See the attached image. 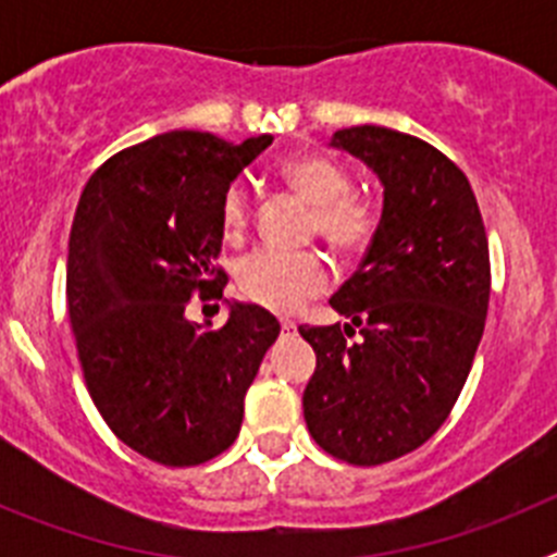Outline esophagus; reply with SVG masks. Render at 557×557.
<instances>
[{"label":"esophagus","instance_id":"obj_1","mask_svg":"<svg viewBox=\"0 0 557 557\" xmlns=\"http://www.w3.org/2000/svg\"><path fill=\"white\" fill-rule=\"evenodd\" d=\"M295 329H298V326H295L293 321H282V332L284 334H295Z\"/></svg>","mask_w":557,"mask_h":557}]
</instances>
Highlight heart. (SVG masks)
I'll list each match as a JSON object with an SVG mask.
<instances>
[{"instance_id":"1","label":"heart","mask_w":557,"mask_h":557,"mask_svg":"<svg viewBox=\"0 0 557 557\" xmlns=\"http://www.w3.org/2000/svg\"><path fill=\"white\" fill-rule=\"evenodd\" d=\"M278 175L314 206V234H321L339 253H366L376 236V209L366 198L351 195V175L346 166L321 152H304L284 161ZM248 214V189L243 184H231L220 203L225 234H243ZM329 284H332V264L326 256L314 250L293 253V250L262 248L243 256L236 264L239 293L256 307L278 314L298 312L309 298L326 293Z\"/></svg>"}]
</instances>
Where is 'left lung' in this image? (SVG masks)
<instances>
[{
    "instance_id": "1",
    "label": "left lung",
    "mask_w": 557,
    "mask_h": 557,
    "mask_svg": "<svg viewBox=\"0 0 557 557\" xmlns=\"http://www.w3.org/2000/svg\"><path fill=\"white\" fill-rule=\"evenodd\" d=\"M332 145L376 172L385 206L329 301L351 323L298 329L318 354L304 418L332 457L382 466L426 444L469 379L488 314V236L469 178L424 139L357 125Z\"/></svg>"
}]
</instances>
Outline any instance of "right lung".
Segmentation results:
<instances>
[{"instance_id": "1", "label": "right lung", "mask_w": 557, "mask_h": 557, "mask_svg": "<svg viewBox=\"0 0 557 557\" xmlns=\"http://www.w3.org/2000/svg\"><path fill=\"white\" fill-rule=\"evenodd\" d=\"M270 141L161 133L111 156L77 203L66 304L83 379L113 435L170 469L234 444L282 332L256 304L231 301L220 329L186 318L195 295L223 298V191Z\"/></svg>"}]
</instances>
